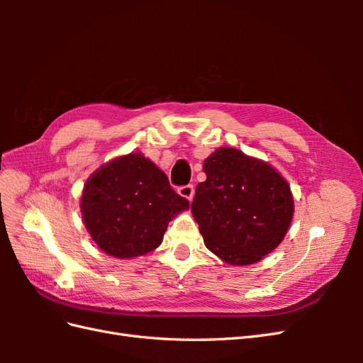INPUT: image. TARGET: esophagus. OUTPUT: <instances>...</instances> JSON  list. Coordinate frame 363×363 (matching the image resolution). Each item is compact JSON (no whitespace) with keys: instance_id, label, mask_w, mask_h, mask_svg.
<instances>
[{"instance_id":"obj_1","label":"esophagus","mask_w":363,"mask_h":363,"mask_svg":"<svg viewBox=\"0 0 363 363\" xmlns=\"http://www.w3.org/2000/svg\"><path fill=\"white\" fill-rule=\"evenodd\" d=\"M194 192H195V189H194L192 184L180 186V188H179V194L183 196V199L189 200V201H192V199H194Z\"/></svg>"}]
</instances>
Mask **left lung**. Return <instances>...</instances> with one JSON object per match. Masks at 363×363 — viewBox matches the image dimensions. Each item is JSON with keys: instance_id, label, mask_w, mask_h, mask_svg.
Instances as JSON below:
<instances>
[{"instance_id": "1", "label": "left lung", "mask_w": 363, "mask_h": 363, "mask_svg": "<svg viewBox=\"0 0 363 363\" xmlns=\"http://www.w3.org/2000/svg\"><path fill=\"white\" fill-rule=\"evenodd\" d=\"M203 171L191 211L206 247L240 267L276 250L294 215L288 182L269 163L228 147L212 152Z\"/></svg>"}]
</instances>
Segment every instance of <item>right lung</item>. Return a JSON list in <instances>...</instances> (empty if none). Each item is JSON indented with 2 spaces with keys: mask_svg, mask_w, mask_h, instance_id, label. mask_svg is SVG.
I'll return each instance as SVG.
<instances>
[{
  "mask_svg": "<svg viewBox=\"0 0 363 363\" xmlns=\"http://www.w3.org/2000/svg\"><path fill=\"white\" fill-rule=\"evenodd\" d=\"M80 207L94 242L113 257L131 259L156 250L168 223L189 201L150 159L130 152L86 180Z\"/></svg>",
  "mask_w": 363,
  "mask_h": 363,
  "instance_id": "right-lung-1",
  "label": "right lung"
}]
</instances>
